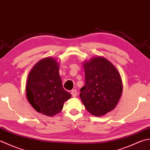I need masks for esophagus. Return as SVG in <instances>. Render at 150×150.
<instances>
[{
  "mask_svg": "<svg viewBox=\"0 0 150 150\" xmlns=\"http://www.w3.org/2000/svg\"><path fill=\"white\" fill-rule=\"evenodd\" d=\"M71 94L73 97H76L77 96V91H76V89H73L71 91Z\"/></svg>",
  "mask_w": 150,
  "mask_h": 150,
  "instance_id": "esophagus-1",
  "label": "esophagus"
}]
</instances>
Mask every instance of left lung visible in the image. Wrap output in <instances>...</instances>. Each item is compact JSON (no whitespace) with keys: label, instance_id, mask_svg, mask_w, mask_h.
<instances>
[{"label":"left lung","instance_id":"obj_1","mask_svg":"<svg viewBox=\"0 0 150 150\" xmlns=\"http://www.w3.org/2000/svg\"><path fill=\"white\" fill-rule=\"evenodd\" d=\"M84 69L85 83L79 96L91 114L101 117L112 111L120 98V75L115 67L102 57L85 62Z\"/></svg>","mask_w":150,"mask_h":150}]
</instances>
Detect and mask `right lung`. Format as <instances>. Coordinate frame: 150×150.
Returning <instances> with one entry per match:
<instances>
[{
	"label": "right lung",
	"instance_id": "add662e5",
	"mask_svg": "<svg viewBox=\"0 0 150 150\" xmlns=\"http://www.w3.org/2000/svg\"><path fill=\"white\" fill-rule=\"evenodd\" d=\"M26 91L33 109L48 117L59 113L64 102L71 97L63 87L59 64L52 57L41 59L33 67L28 75Z\"/></svg>",
	"mask_w": 150,
	"mask_h": 150
}]
</instances>
